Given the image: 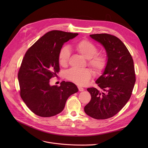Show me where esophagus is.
Masks as SVG:
<instances>
[{"mask_svg":"<svg viewBox=\"0 0 148 148\" xmlns=\"http://www.w3.org/2000/svg\"><path fill=\"white\" fill-rule=\"evenodd\" d=\"M78 89H79V91H80V92H82V91L84 90L83 88H82V87H81V86H78Z\"/></svg>","mask_w":148,"mask_h":148,"instance_id":"obj_1","label":"esophagus"}]
</instances>
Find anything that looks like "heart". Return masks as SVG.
<instances>
[{
    "instance_id": "b5f03b06",
    "label": "heart",
    "mask_w": 148,
    "mask_h": 148,
    "mask_svg": "<svg viewBox=\"0 0 148 148\" xmlns=\"http://www.w3.org/2000/svg\"><path fill=\"white\" fill-rule=\"evenodd\" d=\"M75 49L85 59H88V64L95 74L101 73L105 69L107 59L104 54H98L97 46L87 40H83L75 45ZM69 51L66 47H62L59 51L58 60L59 64L65 66L67 65L69 57ZM66 78L74 83L84 86L92 77V72L89 69L71 68L66 73Z\"/></svg>"
}]
</instances>
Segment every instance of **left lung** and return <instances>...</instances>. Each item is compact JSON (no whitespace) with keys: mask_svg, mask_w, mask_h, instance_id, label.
<instances>
[{"mask_svg":"<svg viewBox=\"0 0 148 148\" xmlns=\"http://www.w3.org/2000/svg\"><path fill=\"white\" fill-rule=\"evenodd\" d=\"M90 36L104 47L107 63L102 75L95 82L103 92L95 88L87 89L91 99L84 110L93 118L106 119L117 114L131 97L136 82L134 62L118 38L107 34Z\"/></svg>","mask_w":148,"mask_h":148,"instance_id":"8db88e82","label":"left lung"}]
</instances>
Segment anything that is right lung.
<instances>
[{
	"instance_id": "1",
	"label": "right lung",
	"mask_w": 148,
	"mask_h": 148,
	"mask_svg": "<svg viewBox=\"0 0 148 148\" xmlns=\"http://www.w3.org/2000/svg\"><path fill=\"white\" fill-rule=\"evenodd\" d=\"M79 34L52 30L26 51L18 73L20 96L29 109L41 117L60 113L70 95L79 90L76 85L63 81L51 86L50 79L59 71L58 55L65 42Z\"/></svg>"
}]
</instances>
